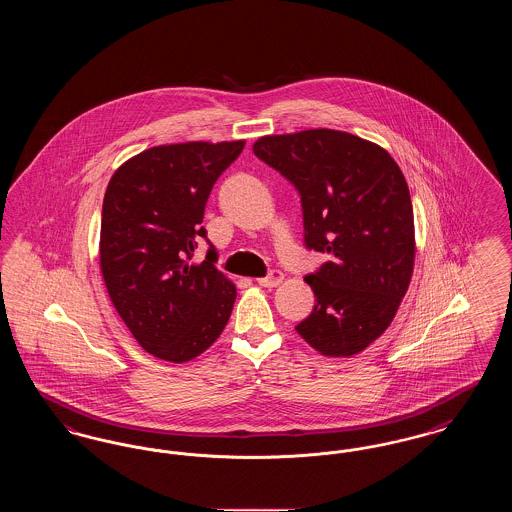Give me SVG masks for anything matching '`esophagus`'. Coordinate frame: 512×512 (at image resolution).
<instances>
[{
  "instance_id": "34e87169",
  "label": "esophagus",
  "mask_w": 512,
  "mask_h": 512,
  "mask_svg": "<svg viewBox=\"0 0 512 512\" xmlns=\"http://www.w3.org/2000/svg\"><path fill=\"white\" fill-rule=\"evenodd\" d=\"M282 280H284V274H282V270H270L267 276H263V278H257L259 286H265V288H276V286H278Z\"/></svg>"
}]
</instances>
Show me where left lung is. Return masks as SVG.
<instances>
[{
    "instance_id": "obj_1",
    "label": "left lung",
    "mask_w": 512,
    "mask_h": 512,
    "mask_svg": "<svg viewBox=\"0 0 512 512\" xmlns=\"http://www.w3.org/2000/svg\"><path fill=\"white\" fill-rule=\"evenodd\" d=\"M253 153L301 197L303 244L328 253L307 274L317 305L297 334L328 357H349L384 334L414 265L413 203L390 153L340 130L265 136Z\"/></svg>"
}]
</instances>
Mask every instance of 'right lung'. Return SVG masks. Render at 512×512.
Segmentation results:
<instances>
[{"label": "right lung", "instance_id": "obj_1", "mask_svg": "<svg viewBox=\"0 0 512 512\" xmlns=\"http://www.w3.org/2000/svg\"><path fill=\"white\" fill-rule=\"evenodd\" d=\"M245 142H188L146 149L113 174L101 209L99 263L109 297L147 353L184 363L224 330L234 284L201 226L220 174ZM199 239L206 261L191 263Z\"/></svg>", "mask_w": 512, "mask_h": 512}]
</instances>
